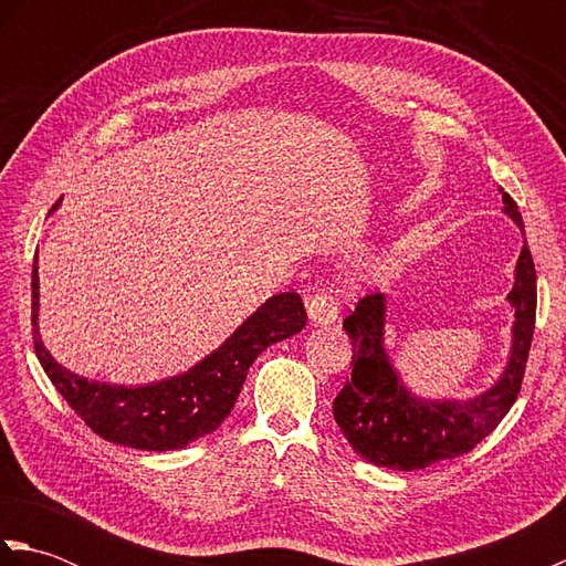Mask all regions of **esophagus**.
<instances>
[{
    "mask_svg": "<svg viewBox=\"0 0 566 566\" xmlns=\"http://www.w3.org/2000/svg\"><path fill=\"white\" fill-rule=\"evenodd\" d=\"M306 311L314 326H326L338 318V304L326 290H314L306 296Z\"/></svg>",
    "mask_w": 566,
    "mask_h": 566,
    "instance_id": "34e87169",
    "label": "esophagus"
}]
</instances>
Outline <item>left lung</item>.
<instances>
[{"mask_svg": "<svg viewBox=\"0 0 566 566\" xmlns=\"http://www.w3.org/2000/svg\"><path fill=\"white\" fill-rule=\"evenodd\" d=\"M503 211L523 231L518 203L501 189ZM515 308L509 365L489 391L474 399H420L396 375L384 347V294H367L343 321L353 343V375L333 401L335 423L363 460L413 472L442 460L467 454L494 430L518 399L535 331V262L523 245L515 264V284L509 294Z\"/></svg>", "mask_w": 566, "mask_h": 566, "instance_id": "8db88e82", "label": "left lung"}]
</instances>
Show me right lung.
I'll list each match as a JSON object with an SVG mask.
<instances>
[{
  "label": "right lung",
  "mask_w": 566,
  "mask_h": 566,
  "mask_svg": "<svg viewBox=\"0 0 566 566\" xmlns=\"http://www.w3.org/2000/svg\"><path fill=\"white\" fill-rule=\"evenodd\" d=\"M35 318H39V268L33 262V347L48 379L99 438L124 448L167 452L187 448L189 442L209 436L223 423L243 389L250 365L270 345L302 331L306 326V308L296 292L276 294L199 365L185 375L146 387L92 381L57 365L41 343Z\"/></svg>",
  "instance_id": "add662e5"
}]
</instances>
